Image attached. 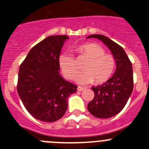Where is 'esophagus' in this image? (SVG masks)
<instances>
[{
  "label": "esophagus",
  "mask_w": 149,
  "mask_h": 149,
  "mask_svg": "<svg viewBox=\"0 0 149 149\" xmlns=\"http://www.w3.org/2000/svg\"><path fill=\"white\" fill-rule=\"evenodd\" d=\"M85 89L84 87H82V86H78L77 87V91H83Z\"/></svg>",
  "instance_id": "34e87169"
}]
</instances>
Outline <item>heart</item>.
Returning <instances> with one entry per match:
<instances>
[{"label":"heart","mask_w":149,"mask_h":149,"mask_svg":"<svg viewBox=\"0 0 149 149\" xmlns=\"http://www.w3.org/2000/svg\"><path fill=\"white\" fill-rule=\"evenodd\" d=\"M77 50L90 59L83 66L84 69L77 74L76 83L86 85L95 81L97 84H101L111 77L116 66L113 55L105 53L104 48L96 43L83 44L77 47ZM58 61L64 75L68 79H73L78 69L73 55L69 52H63Z\"/></svg>","instance_id":"b5f03b06"}]
</instances>
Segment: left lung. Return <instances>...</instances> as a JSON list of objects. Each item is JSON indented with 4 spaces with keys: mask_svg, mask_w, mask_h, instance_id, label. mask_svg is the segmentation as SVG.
Listing matches in <instances>:
<instances>
[{
    "mask_svg": "<svg viewBox=\"0 0 149 149\" xmlns=\"http://www.w3.org/2000/svg\"><path fill=\"white\" fill-rule=\"evenodd\" d=\"M101 40L111 51L116 61V69L113 77L102 85L92 87L94 97L88 104L91 115L100 118H109L123 110L131 96L133 87L132 63L122 47L101 34L88 36Z\"/></svg>",
    "mask_w": 149,
    "mask_h": 149,
    "instance_id": "8db88e82",
    "label": "left lung"
}]
</instances>
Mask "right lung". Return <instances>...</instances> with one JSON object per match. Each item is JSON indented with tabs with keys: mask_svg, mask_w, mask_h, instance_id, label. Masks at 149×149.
Instances as JSON below:
<instances>
[{
	"mask_svg": "<svg viewBox=\"0 0 149 149\" xmlns=\"http://www.w3.org/2000/svg\"><path fill=\"white\" fill-rule=\"evenodd\" d=\"M67 36H50L35 45L21 63L17 92L31 116L44 122L63 117L68 97L77 86L65 80L59 73L58 58Z\"/></svg>",
	"mask_w": 149,
	"mask_h": 149,
	"instance_id": "obj_1",
	"label": "right lung"
}]
</instances>
